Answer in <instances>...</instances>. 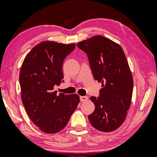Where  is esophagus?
<instances>
[{"mask_svg": "<svg viewBox=\"0 0 157 157\" xmlns=\"http://www.w3.org/2000/svg\"><path fill=\"white\" fill-rule=\"evenodd\" d=\"M88 96H80V100L82 102H84V101L88 100Z\"/></svg>", "mask_w": 157, "mask_h": 157, "instance_id": "34e87169", "label": "esophagus"}]
</instances>
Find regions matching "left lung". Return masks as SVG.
Instances as JSON below:
<instances>
[{
	"label": "left lung",
	"mask_w": 157,
	"mask_h": 157,
	"mask_svg": "<svg viewBox=\"0 0 157 157\" xmlns=\"http://www.w3.org/2000/svg\"><path fill=\"white\" fill-rule=\"evenodd\" d=\"M77 46L87 54L94 79L102 82L99 97L90 98L95 110L89 120L100 132H113L125 120L132 97L134 82L125 55L120 45L101 35Z\"/></svg>",
	"instance_id": "left-lung-1"
}]
</instances>
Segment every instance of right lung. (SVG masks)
Wrapping results in <instances>:
<instances>
[{
  "instance_id": "obj_1",
  "label": "right lung",
  "mask_w": 157,
  "mask_h": 157,
  "mask_svg": "<svg viewBox=\"0 0 157 157\" xmlns=\"http://www.w3.org/2000/svg\"><path fill=\"white\" fill-rule=\"evenodd\" d=\"M75 44L46 41L36 45L21 66V100L32 121L42 132L63 129L79 102L77 94H57L54 86L63 82V62Z\"/></svg>"
}]
</instances>
